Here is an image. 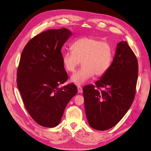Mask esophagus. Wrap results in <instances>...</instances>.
<instances>
[{
  "label": "esophagus",
  "mask_w": 151,
  "mask_h": 151,
  "mask_svg": "<svg viewBox=\"0 0 151 151\" xmlns=\"http://www.w3.org/2000/svg\"><path fill=\"white\" fill-rule=\"evenodd\" d=\"M78 93H83V88L81 86H78Z\"/></svg>",
  "instance_id": "esophagus-1"
}]
</instances>
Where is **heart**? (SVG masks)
<instances>
[{
    "instance_id": "heart-1",
    "label": "heart",
    "mask_w": 151,
    "mask_h": 151,
    "mask_svg": "<svg viewBox=\"0 0 151 151\" xmlns=\"http://www.w3.org/2000/svg\"><path fill=\"white\" fill-rule=\"evenodd\" d=\"M72 50H68L62 56L65 69L68 72H78L71 76V82L82 85L93 78L94 74L101 77L108 72L111 65L113 50L110 43L94 37H83L72 44Z\"/></svg>"
}]
</instances>
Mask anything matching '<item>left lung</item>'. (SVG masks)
I'll list each match as a JSON object with an SVG mask.
<instances>
[{
    "instance_id": "1",
    "label": "left lung",
    "mask_w": 151,
    "mask_h": 151,
    "mask_svg": "<svg viewBox=\"0 0 151 151\" xmlns=\"http://www.w3.org/2000/svg\"><path fill=\"white\" fill-rule=\"evenodd\" d=\"M138 61L126 41L119 42L108 72L83 88L84 108L90 126L99 131L114 127L133 103L138 79ZM101 87V91L97 88Z\"/></svg>"
}]
</instances>
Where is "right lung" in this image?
<instances>
[{"mask_svg":"<svg viewBox=\"0 0 151 151\" xmlns=\"http://www.w3.org/2000/svg\"><path fill=\"white\" fill-rule=\"evenodd\" d=\"M72 35L66 28L49 29L32 38L21 55L18 88L29 115L43 127L57 126L68 102L78 93L73 84L59 88L68 79L61 47Z\"/></svg>","mask_w":151,"mask_h":151,"instance_id":"right-lung-1","label":"right lung"}]
</instances>
